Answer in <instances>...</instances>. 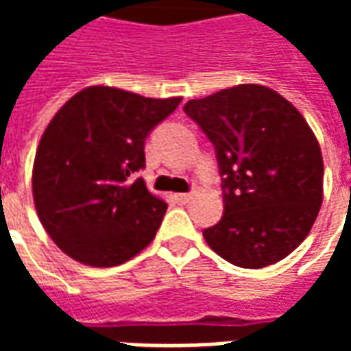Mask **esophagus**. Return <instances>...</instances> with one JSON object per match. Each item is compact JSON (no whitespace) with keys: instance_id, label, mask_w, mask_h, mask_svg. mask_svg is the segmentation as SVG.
Segmentation results:
<instances>
[{"instance_id":"34e87169","label":"esophagus","mask_w":351,"mask_h":351,"mask_svg":"<svg viewBox=\"0 0 351 351\" xmlns=\"http://www.w3.org/2000/svg\"><path fill=\"white\" fill-rule=\"evenodd\" d=\"M175 199L178 201V203H182L184 205V203H188V201L191 199V193H176Z\"/></svg>"}]
</instances>
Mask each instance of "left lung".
<instances>
[{
  "label": "left lung",
  "mask_w": 351,
  "mask_h": 351,
  "mask_svg": "<svg viewBox=\"0 0 351 351\" xmlns=\"http://www.w3.org/2000/svg\"><path fill=\"white\" fill-rule=\"evenodd\" d=\"M184 112L214 145L221 220L203 231L220 258L243 269L278 263L306 239L324 199V160L301 112L259 84L191 99Z\"/></svg>",
  "instance_id": "obj_1"
}]
</instances>
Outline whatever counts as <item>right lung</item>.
I'll list each match as a JSON object with an SVG mask.
<instances>
[{
    "label": "right lung",
    "instance_id": "add662e5",
    "mask_svg": "<svg viewBox=\"0 0 351 351\" xmlns=\"http://www.w3.org/2000/svg\"><path fill=\"white\" fill-rule=\"evenodd\" d=\"M180 101L90 86L52 118L32 186L43 228L69 258L114 267L152 243L167 203L131 175L145 169L146 137Z\"/></svg>",
    "mask_w": 351,
    "mask_h": 351
}]
</instances>
